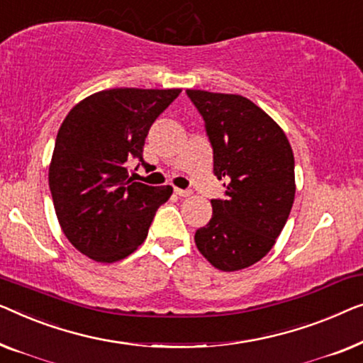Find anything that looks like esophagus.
I'll list each match as a JSON object with an SVG mask.
<instances>
[{"instance_id":"obj_1","label":"esophagus","mask_w":363,"mask_h":363,"mask_svg":"<svg viewBox=\"0 0 363 363\" xmlns=\"http://www.w3.org/2000/svg\"><path fill=\"white\" fill-rule=\"evenodd\" d=\"M174 192L177 194V196H181V197H189V196H192V191H191V189H179V187H176V189H174Z\"/></svg>"}]
</instances>
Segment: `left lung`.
<instances>
[{
  "instance_id": "8db88e82",
  "label": "left lung",
  "mask_w": 363,
  "mask_h": 363,
  "mask_svg": "<svg viewBox=\"0 0 363 363\" xmlns=\"http://www.w3.org/2000/svg\"><path fill=\"white\" fill-rule=\"evenodd\" d=\"M206 121L213 174L225 201L213 199L212 218L196 232L208 263L238 272L259 262L281 233L294 202V156L277 121L242 95L187 90Z\"/></svg>"
}]
</instances>
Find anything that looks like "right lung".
Listing matches in <instances>:
<instances>
[{"label":"right lung","instance_id":"add662e5","mask_svg":"<svg viewBox=\"0 0 363 363\" xmlns=\"http://www.w3.org/2000/svg\"><path fill=\"white\" fill-rule=\"evenodd\" d=\"M181 89H111L86 96L60 125L49 166V187L60 228L99 263L131 255L147 237L172 187L135 182L128 162L143 160L155 120Z\"/></svg>","mask_w":363,"mask_h":363}]
</instances>
